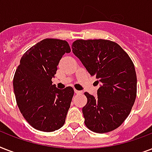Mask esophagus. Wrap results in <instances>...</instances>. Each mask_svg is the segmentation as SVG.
Segmentation results:
<instances>
[{
    "mask_svg": "<svg viewBox=\"0 0 152 152\" xmlns=\"http://www.w3.org/2000/svg\"><path fill=\"white\" fill-rule=\"evenodd\" d=\"M75 91V93H76V95H80V94H81V93H82V91H80L76 90V89H75V91Z\"/></svg>",
    "mask_w": 152,
    "mask_h": 152,
    "instance_id": "obj_1",
    "label": "esophagus"
}]
</instances>
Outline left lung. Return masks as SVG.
I'll use <instances>...</instances> for the list:
<instances>
[{"mask_svg": "<svg viewBox=\"0 0 152 152\" xmlns=\"http://www.w3.org/2000/svg\"><path fill=\"white\" fill-rule=\"evenodd\" d=\"M72 49L91 76L101 82L96 98L84 93L88 99L82 109L85 125L97 133L118 129L130 113L137 97L133 62L110 40L78 39L72 42Z\"/></svg>", "mask_w": 152, "mask_h": 152, "instance_id": "1", "label": "left lung"}]
</instances>
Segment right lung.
<instances>
[{"instance_id":"obj_1","label":"right lung","mask_w":152,"mask_h":152,"mask_svg":"<svg viewBox=\"0 0 152 152\" xmlns=\"http://www.w3.org/2000/svg\"><path fill=\"white\" fill-rule=\"evenodd\" d=\"M70 52L65 40L45 39L21 57L13 88L20 112L35 129L53 132L65 122L74 90L72 87L57 89L52 84V78L62 56Z\"/></svg>"}]
</instances>
